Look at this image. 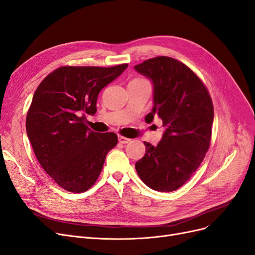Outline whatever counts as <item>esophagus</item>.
<instances>
[{"instance_id":"esophagus-1","label":"esophagus","mask_w":255,"mask_h":255,"mask_svg":"<svg viewBox=\"0 0 255 255\" xmlns=\"http://www.w3.org/2000/svg\"><path fill=\"white\" fill-rule=\"evenodd\" d=\"M119 141L121 143H128L130 141V138H127V137H125L123 135H119Z\"/></svg>"}]
</instances>
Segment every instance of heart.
<instances>
[{"label": "heart", "mask_w": 255, "mask_h": 255, "mask_svg": "<svg viewBox=\"0 0 255 255\" xmlns=\"http://www.w3.org/2000/svg\"><path fill=\"white\" fill-rule=\"evenodd\" d=\"M131 82H136V83H143V82H147L145 79H141V78H136V79H133Z\"/></svg>", "instance_id": "heart-1"}]
</instances>
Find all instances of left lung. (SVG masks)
I'll return each mask as SVG.
<instances>
[{
    "instance_id": "1",
    "label": "left lung",
    "mask_w": 255,
    "mask_h": 255,
    "mask_svg": "<svg viewBox=\"0 0 255 255\" xmlns=\"http://www.w3.org/2000/svg\"><path fill=\"white\" fill-rule=\"evenodd\" d=\"M134 69L153 83V108L145 121L151 123L158 116L164 128L156 147L143 141L146 153L135 169L150 189L173 192L191 178L209 148L212 98L200 78L177 59L158 56Z\"/></svg>"
}]
</instances>
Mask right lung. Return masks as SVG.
I'll use <instances>...</instances> for the list:
<instances>
[{
  "mask_svg": "<svg viewBox=\"0 0 255 255\" xmlns=\"http://www.w3.org/2000/svg\"><path fill=\"white\" fill-rule=\"evenodd\" d=\"M127 66H61L36 88L26 119L28 138L42 169L63 190L92 187L117 146V134L91 130L85 114H96L99 93Z\"/></svg>",
  "mask_w": 255,
  "mask_h": 255,
  "instance_id": "add662e5",
  "label": "right lung"
}]
</instances>
